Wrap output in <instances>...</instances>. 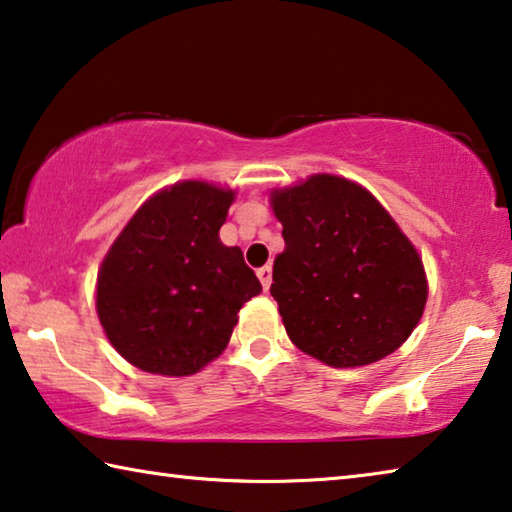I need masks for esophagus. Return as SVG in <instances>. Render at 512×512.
Segmentation results:
<instances>
[{
	"label": "esophagus",
	"instance_id": "1",
	"mask_svg": "<svg viewBox=\"0 0 512 512\" xmlns=\"http://www.w3.org/2000/svg\"><path fill=\"white\" fill-rule=\"evenodd\" d=\"M256 274H258V279H261L263 288H265V290L270 288V283H272V267H270V265H265V267H258Z\"/></svg>",
	"mask_w": 512,
	"mask_h": 512
}]
</instances>
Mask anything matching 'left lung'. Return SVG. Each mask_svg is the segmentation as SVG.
Instances as JSON below:
<instances>
[{
  "label": "left lung",
  "instance_id": "1",
  "mask_svg": "<svg viewBox=\"0 0 512 512\" xmlns=\"http://www.w3.org/2000/svg\"><path fill=\"white\" fill-rule=\"evenodd\" d=\"M286 249L272 297L288 338L331 367H360L404 345L424 313L426 274L397 222L358 183L313 174L272 192Z\"/></svg>",
  "mask_w": 512,
  "mask_h": 512
}]
</instances>
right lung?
Wrapping results in <instances>:
<instances>
[{"instance_id": "right-lung-1", "label": "right lung", "mask_w": 512, "mask_h": 512, "mask_svg": "<svg viewBox=\"0 0 512 512\" xmlns=\"http://www.w3.org/2000/svg\"><path fill=\"white\" fill-rule=\"evenodd\" d=\"M236 192L181 181L138 208L97 276V315L138 370L188 376L229 345L238 311L261 281L226 247L220 226Z\"/></svg>"}]
</instances>
